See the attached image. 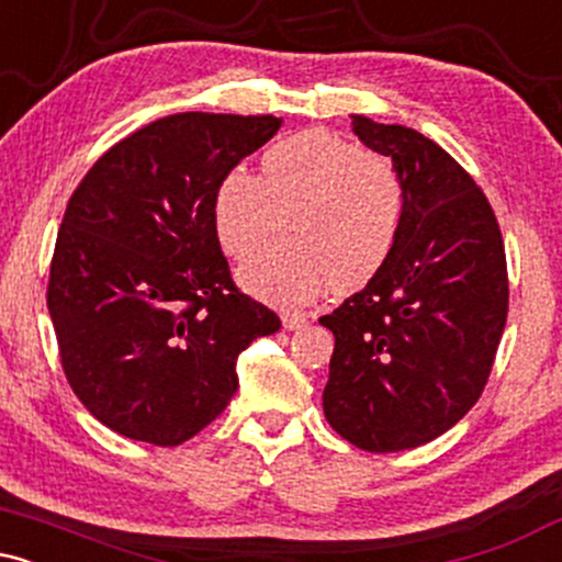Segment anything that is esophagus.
Returning <instances> with one entry per match:
<instances>
[{
    "mask_svg": "<svg viewBox=\"0 0 562 562\" xmlns=\"http://www.w3.org/2000/svg\"><path fill=\"white\" fill-rule=\"evenodd\" d=\"M282 327H285V330H301V327H306V314L301 312L282 314Z\"/></svg>",
    "mask_w": 562,
    "mask_h": 562,
    "instance_id": "1",
    "label": "esophagus"
}]
</instances>
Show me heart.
I'll list each match as a JSON object with an SVG mask.
<instances>
[{"label":"heart","instance_id":"heart-1","mask_svg":"<svg viewBox=\"0 0 562 562\" xmlns=\"http://www.w3.org/2000/svg\"><path fill=\"white\" fill-rule=\"evenodd\" d=\"M404 182L389 158L325 128H303L263 150L259 177L229 171L216 187L214 229L224 254L248 261V293L299 306L333 285H370L391 261L404 222Z\"/></svg>","mask_w":562,"mask_h":562}]
</instances>
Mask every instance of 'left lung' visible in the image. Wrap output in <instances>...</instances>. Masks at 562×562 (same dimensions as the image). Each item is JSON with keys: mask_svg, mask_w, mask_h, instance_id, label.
Instances as JSON below:
<instances>
[{"mask_svg": "<svg viewBox=\"0 0 562 562\" xmlns=\"http://www.w3.org/2000/svg\"><path fill=\"white\" fill-rule=\"evenodd\" d=\"M404 182L391 261L319 325L335 335L327 423L364 451L415 449L479 402L507 322L499 224L473 177L420 132L351 115Z\"/></svg>", "mask_w": 562, "mask_h": 562, "instance_id": "obj_1", "label": "left lung"}]
</instances>
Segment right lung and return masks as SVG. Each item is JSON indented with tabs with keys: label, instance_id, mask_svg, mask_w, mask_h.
Wrapping results in <instances>:
<instances>
[{
	"label": "right lung",
	"instance_id": "obj_1",
	"mask_svg": "<svg viewBox=\"0 0 562 562\" xmlns=\"http://www.w3.org/2000/svg\"><path fill=\"white\" fill-rule=\"evenodd\" d=\"M274 115L177 113L113 145L68 200L47 306L81 404L115 434L177 447L237 391V357L280 317L243 295L214 229L216 187Z\"/></svg>",
	"mask_w": 562,
	"mask_h": 562
}]
</instances>
